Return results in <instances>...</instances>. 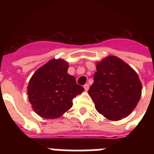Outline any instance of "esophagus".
I'll list each match as a JSON object with an SVG mask.
<instances>
[{
	"mask_svg": "<svg viewBox=\"0 0 154 154\" xmlns=\"http://www.w3.org/2000/svg\"><path fill=\"white\" fill-rule=\"evenodd\" d=\"M84 89H85V91H88V90H89V84L85 85Z\"/></svg>",
	"mask_w": 154,
	"mask_h": 154,
	"instance_id": "34e87169",
	"label": "esophagus"
}]
</instances>
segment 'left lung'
<instances>
[{
  "label": "left lung",
  "mask_w": 154,
  "mask_h": 154,
  "mask_svg": "<svg viewBox=\"0 0 154 154\" xmlns=\"http://www.w3.org/2000/svg\"><path fill=\"white\" fill-rule=\"evenodd\" d=\"M97 72L89 96L97 111L110 121L128 117L141 96L142 85L137 73L124 60L108 56L96 63Z\"/></svg>",
  "instance_id": "1"
}]
</instances>
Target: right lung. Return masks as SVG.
Listing matches in <instances>:
<instances>
[{"instance_id":"add662e5","label":"right lung","mask_w":154,"mask_h":154,"mask_svg":"<svg viewBox=\"0 0 154 154\" xmlns=\"http://www.w3.org/2000/svg\"><path fill=\"white\" fill-rule=\"evenodd\" d=\"M69 63L63 59H51L40 67L27 86L29 101L37 115L55 119L72 106V99L84 91L76 79L67 72Z\"/></svg>"}]
</instances>
